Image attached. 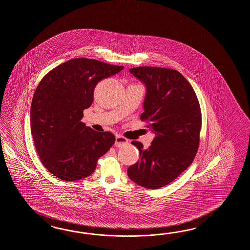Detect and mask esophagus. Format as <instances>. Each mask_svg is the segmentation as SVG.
Returning <instances> with one entry per match:
<instances>
[{"instance_id":"1","label":"esophagus","mask_w":250,"mask_h":250,"mask_svg":"<svg viewBox=\"0 0 250 250\" xmlns=\"http://www.w3.org/2000/svg\"><path fill=\"white\" fill-rule=\"evenodd\" d=\"M127 144L128 140L126 138H125L122 135H116V142H115V146L116 147H122Z\"/></svg>"}]
</instances>
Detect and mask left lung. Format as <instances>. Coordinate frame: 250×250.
I'll list each match as a JSON object with an SVG mask.
<instances>
[{"label": "left lung", "instance_id": "1", "mask_svg": "<svg viewBox=\"0 0 250 250\" xmlns=\"http://www.w3.org/2000/svg\"><path fill=\"white\" fill-rule=\"evenodd\" d=\"M146 87L141 120H149L155 134L144 149L134 141L140 160L128 168L134 183L147 189H159L174 181L191 165L200 144L201 114L194 90L174 69L138 67L129 69Z\"/></svg>", "mask_w": 250, "mask_h": 250}]
</instances>
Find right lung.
<instances>
[{"instance_id": "add662e5", "label": "right lung", "mask_w": 250, "mask_h": 250, "mask_svg": "<svg viewBox=\"0 0 250 250\" xmlns=\"http://www.w3.org/2000/svg\"><path fill=\"white\" fill-rule=\"evenodd\" d=\"M124 67L79 58L44 76L32 98L31 129L45 168L59 179L75 182L91 175L98 159L115 144V135L81 122L94 100L98 82Z\"/></svg>"}]
</instances>
